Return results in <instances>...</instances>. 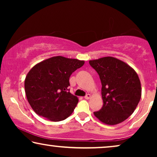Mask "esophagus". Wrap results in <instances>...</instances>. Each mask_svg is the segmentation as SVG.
Here are the masks:
<instances>
[{
    "label": "esophagus",
    "instance_id": "34e87169",
    "mask_svg": "<svg viewBox=\"0 0 157 157\" xmlns=\"http://www.w3.org/2000/svg\"><path fill=\"white\" fill-rule=\"evenodd\" d=\"M91 94H86V95L85 96V98L86 99H89V98H91Z\"/></svg>",
    "mask_w": 157,
    "mask_h": 157
}]
</instances>
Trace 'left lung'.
Here are the masks:
<instances>
[{
  "label": "left lung",
  "instance_id": "obj_1",
  "mask_svg": "<svg viewBox=\"0 0 157 157\" xmlns=\"http://www.w3.org/2000/svg\"><path fill=\"white\" fill-rule=\"evenodd\" d=\"M89 63L101 81L104 104L94 112L97 119L107 125H116L134 113L141 96L139 78L129 65L114 57L91 60Z\"/></svg>",
  "mask_w": 157,
  "mask_h": 157
}]
</instances>
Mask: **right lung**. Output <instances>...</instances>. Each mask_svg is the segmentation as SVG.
Instances as JSON below:
<instances>
[{"instance_id": "1", "label": "right lung", "mask_w": 157, "mask_h": 157, "mask_svg": "<svg viewBox=\"0 0 157 157\" xmlns=\"http://www.w3.org/2000/svg\"><path fill=\"white\" fill-rule=\"evenodd\" d=\"M84 63L59 56L39 62L29 71L24 82L25 95L38 116L60 121L71 114L78 98L68 91L69 78Z\"/></svg>"}]
</instances>
